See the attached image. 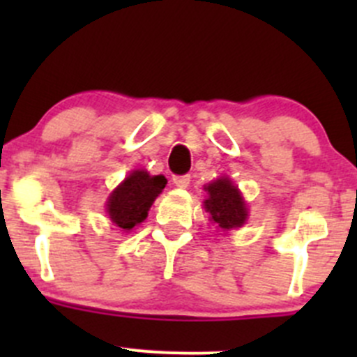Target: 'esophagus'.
<instances>
[{
    "mask_svg": "<svg viewBox=\"0 0 357 357\" xmlns=\"http://www.w3.org/2000/svg\"><path fill=\"white\" fill-rule=\"evenodd\" d=\"M190 181H192V178H190V174L174 176V178H172V183H174V185L178 186V188H188Z\"/></svg>",
    "mask_w": 357,
    "mask_h": 357,
    "instance_id": "esophagus-1",
    "label": "esophagus"
}]
</instances>
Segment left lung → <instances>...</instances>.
Masks as SVG:
<instances>
[{"instance_id":"1","label":"left lung","mask_w":357,"mask_h":357,"mask_svg":"<svg viewBox=\"0 0 357 357\" xmlns=\"http://www.w3.org/2000/svg\"><path fill=\"white\" fill-rule=\"evenodd\" d=\"M205 192L208 197L204 202V207L211 214V221H214L218 228L229 231V229L245 225L248 215L247 204L238 186L233 185L231 179H215L205 186Z\"/></svg>"}]
</instances>
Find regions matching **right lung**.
Here are the masks:
<instances>
[{
  "label": "right lung",
  "instance_id": "add662e5",
  "mask_svg": "<svg viewBox=\"0 0 357 357\" xmlns=\"http://www.w3.org/2000/svg\"><path fill=\"white\" fill-rule=\"evenodd\" d=\"M165 185L167 179L162 174L150 176L143 169L129 172L107 200V212L112 222L122 231H131L136 225L145 221L150 207Z\"/></svg>",
  "mask_w": 357,
  "mask_h": 357
}]
</instances>
